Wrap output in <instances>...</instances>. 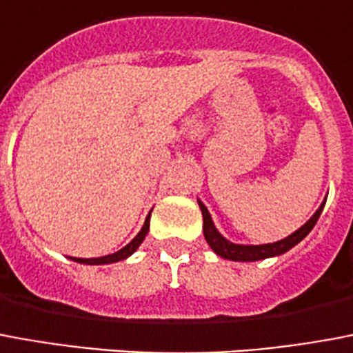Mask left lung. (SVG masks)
<instances>
[{"instance_id":"1","label":"left lung","mask_w":353,"mask_h":353,"mask_svg":"<svg viewBox=\"0 0 353 353\" xmlns=\"http://www.w3.org/2000/svg\"><path fill=\"white\" fill-rule=\"evenodd\" d=\"M198 205H200L203 216V236H205V241L210 243L211 249L215 250V254H219L221 258H226V260H234V262H256V260H265V258L271 256H281L284 252H288L292 247H296L301 239H305L310 230L314 228L316 221L320 219V213H322L323 205H325V200H323L322 205L316 210L314 215L310 216L309 221L303 224L301 228L296 230L292 236L284 237L281 241L265 243V245H236V243L228 241V239L221 236V232L215 228V224L211 221V215L210 211H208V208H205L200 200H198Z\"/></svg>"}]
</instances>
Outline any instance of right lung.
<instances>
[{
	"instance_id": "right-lung-1",
	"label": "right lung",
	"mask_w": 353,
	"mask_h": 353,
	"mask_svg": "<svg viewBox=\"0 0 353 353\" xmlns=\"http://www.w3.org/2000/svg\"><path fill=\"white\" fill-rule=\"evenodd\" d=\"M150 216H145V223H143L142 230L138 232V236L129 243V245H125L123 249H119L117 252L114 254H108V256H101V258H70V260H74L78 263H88V265H101V263H114V262H119V260H125V258H129L134 250L140 247V243L145 239L148 236V232H150Z\"/></svg>"
}]
</instances>
